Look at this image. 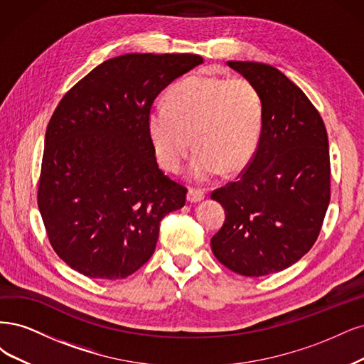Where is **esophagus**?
I'll return each mask as SVG.
<instances>
[{
  "label": "esophagus",
  "instance_id": "34e87169",
  "mask_svg": "<svg viewBox=\"0 0 364 364\" xmlns=\"http://www.w3.org/2000/svg\"><path fill=\"white\" fill-rule=\"evenodd\" d=\"M205 198V193L199 189H189L187 192V201L189 203H201Z\"/></svg>",
  "mask_w": 364,
  "mask_h": 364
}]
</instances>
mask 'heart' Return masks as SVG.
I'll list each match as a JSON object with an SVG mask.
<instances>
[{
  "instance_id": "heart-1",
  "label": "heart",
  "mask_w": 364,
  "mask_h": 364,
  "mask_svg": "<svg viewBox=\"0 0 364 364\" xmlns=\"http://www.w3.org/2000/svg\"><path fill=\"white\" fill-rule=\"evenodd\" d=\"M148 132L160 165L177 172L196 146L189 175L204 183L237 173L252 160L263 124L260 93L250 80L191 75L166 93V105L148 113Z\"/></svg>"
}]
</instances>
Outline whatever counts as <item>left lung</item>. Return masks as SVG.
<instances>
[{
    "mask_svg": "<svg viewBox=\"0 0 364 364\" xmlns=\"http://www.w3.org/2000/svg\"><path fill=\"white\" fill-rule=\"evenodd\" d=\"M257 87L263 124L255 156L237 181L215 191L225 222L216 259L245 277L275 274L306 255L330 204V149L319 112L277 68L228 62Z\"/></svg>",
    "mask_w": 364,
    "mask_h": 364,
    "instance_id": "left-lung-1",
    "label": "left lung"
}]
</instances>
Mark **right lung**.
Segmentation results:
<instances>
[{"label": "right lung", "mask_w": 364, "mask_h": 364, "mask_svg": "<svg viewBox=\"0 0 364 364\" xmlns=\"http://www.w3.org/2000/svg\"><path fill=\"white\" fill-rule=\"evenodd\" d=\"M204 60L124 54L98 65L46 127L38 205L57 255L89 278L134 274L156 251L160 220L187 189L157 165L148 113L159 93Z\"/></svg>", "instance_id": "right-lung-1"}]
</instances>
